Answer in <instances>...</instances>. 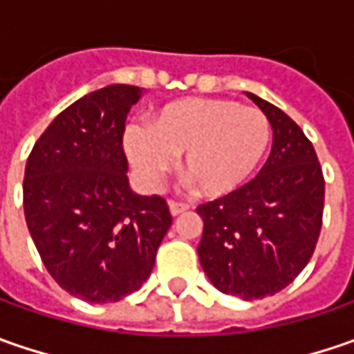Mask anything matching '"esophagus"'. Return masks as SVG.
Returning <instances> with one entry per match:
<instances>
[{
	"mask_svg": "<svg viewBox=\"0 0 354 354\" xmlns=\"http://www.w3.org/2000/svg\"><path fill=\"white\" fill-rule=\"evenodd\" d=\"M169 211L171 214H175V216H177V214H181V212L189 211V205H187V203H179V201H171Z\"/></svg>",
	"mask_w": 354,
	"mask_h": 354,
	"instance_id": "34e87169",
	"label": "esophagus"
}]
</instances>
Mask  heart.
Segmentation results:
<instances>
[{
	"label": "heart",
	"instance_id": "b5f03b06",
	"mask_svg": "<svg viewBox=\"0 0 354 354\" xmlns=\"http://www.w3.org/2000/svg\"><path fill=\"white\" fill-rule=\"evenodd\" d=\"M272 140L262 110L221 98L167 104L153 124L126 129V151L149 185H159L183 156V173L207 197L238 189L260 165Z\"/></svg>",
	"mask_w": 354,
	"mask_h": 354
}]
</instances>
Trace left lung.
Segmentation results:
<instances>
[{
    "label": "left lung",
    "instance_id": "left-lung-1",
    "mask_svg": "<svg viewBox=\"0 0 354 354\" xmlns=\"http://www.w3.org/2000/svg\"><path fill=\"white\" fill-rule=\"evenodd\" d=\"M246 96L272 124V153L252 181L198 205L205 228L197 250L214 288L250 301L281 292L311 260L325 179L304 129L274 104Z\"/></svg>",
    "mask_w": 354,
    "mask_h": 354
}]
</instances>
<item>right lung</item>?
Returning a JSON list of instances; mask_svg holds the SVG:
<instances>
[{"label":"right lung","instance_id":"1","mask_svg":"<svg viewBox=\"0 0 354 354\" xmlns=\"http://www.w3.org/2000/svg\"><path fill=\"white\" fill-rule=\"evenodd\" d=\"M142 90L110 84L55 118L25 165L23 211L37 252L62 290L108 304L140 290L171 212L128 185L126 118Z\"/></svg>","mask_w":354,"mask_h":354}]
</instances>
